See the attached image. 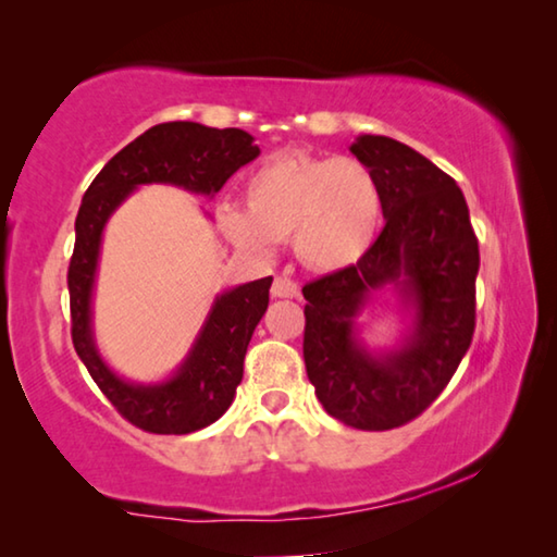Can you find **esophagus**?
Listing matches in <instances>:
<instances>
[{"label":"esophagus","mask_w":557,"mask_h":557,"mask_svg":"<svg viewBox=\"0 0 557 557\" xmlns=\"http://www.w3.org/2000/svg\"><path fill=\"white\" fill-rule=\"evenodd\" d=\"M272 297L277 299H292V297H299V287L295 280L289 277H275V282H272Z\"/></svg>","instance_id":"esophagus-1"}]
</instances>
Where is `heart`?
<instances>
[{
  "label": "heart",
  "mask_w": 557,
  "mask_h": 557,
  "mask_svg": "<svg viewBox=\"0 0 557 557\" xmlns=\"http://www.w3.org/2000/svg\"><path fill=\"white\" fill-rule=\"evenodd\" d=\"M235 248L268 258L275 243L292 238L309 270L338 272L356 265L379 235L381 186L358 159L287 149L268 159L245 182V209L215 211Z\"/></svg>",
  "instance_id": "b5f03b06"
}]
</instances>
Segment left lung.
I'll return each mask as SVG.
<instances>
[{
	"label": "left lung",
	"instance_id": "obj_1",
	"mask_svg": "<svg viewBox=\"0 0 557 557\" xmlns=\"http://www.w3.org/2000/svg\"><path fill=\"white\" fill-rule=\"evenodd\" d=\"M371 169L385 228L356 265L309 282L305 363L319 403L356 430H393L445 391L474 334L479 243L451 176L383 135L348 147ZM385 290L399 299L401 338L371 349L357 319Z\"/></svg>",
	"mask_w": 557,
	"mask_h": 557
}]
</instances>
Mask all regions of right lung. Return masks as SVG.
<instances>
[{"instance_id":"obj_1","label":"right lung","mask_w":557,"mask_h":557,"mask_svg":"<svg viewBox=\"0 0 557 557\" xmlns=\"http://www.w3.org/2000/svg\"><path fill=\"white\" fill-rule=\"evenodd\" d=\"M258 154L256 137L245 129L162 122L120 149L83 196L69 268L73 346L106 398L139 430L188 435L211 425L231 408L243 381L245 351L268 309L272 277L215 295L191 348L172 375L152 383L122 379L102 358L92 332V295L106 225L139 186L166 184L213 199Z\"/></svg>"}]
</instances>
